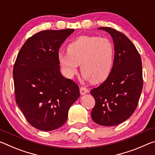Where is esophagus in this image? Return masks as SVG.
Returning <instances> with one entry per match:
<instances>
[{
  "mask_svg": "<svg viewBox=\"0 0 155 155\" xmlns=\"http://www.w3.org/2000/svg\"><path fill=\"white\" fill-rule=\"evenodd\" d=\"M80 93L81 95H83V94H85L87 93H89V90L87 88H86L85 87H81L80 88Z\"/></svg>",
  "mask_w": 155,
  "mask_h": 155,
  "instance_id": "esophagus-1",
  "label": "esophagus"
}]
</instances>
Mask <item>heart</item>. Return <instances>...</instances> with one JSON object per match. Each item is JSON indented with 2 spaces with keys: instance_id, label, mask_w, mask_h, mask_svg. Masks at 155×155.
I'll list each match as a JSON object with an SVG mask.
<instances>
[{
  "instance_id": "1",
  "label": "heart",
  "mask_w": 155,
  "mask_h": 155,
  "mask_svg": "<svg viewBox=\"0 0 155 155\" xmlns=\"http://www.w3.org/2000/svg\"><path fill=\"white\" fill-rule=\"evenodd\" d=\"M114 53V44L108 38L81 35L68 44L66 54H59V62L66 77L77 74L81 64L84 77L91 83H98L111 73Z\"/></svg>"
}]
</instances>
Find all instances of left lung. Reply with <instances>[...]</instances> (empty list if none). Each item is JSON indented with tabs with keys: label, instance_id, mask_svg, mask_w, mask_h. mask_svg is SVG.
<instances>
[{
	"label": "left lung",
	"instance_id": "left-lung-1",
	"mask_svg": "<svg viewBox=\"0 0 155 155\" xmlns=\"http://www.w3.org/2000/svg\"><path fill=\"white\" fill-rule=\"evenodd\" d=\"M108 32L114 44V61L107 79L91 90L95 99L91 118L102 126H115L134 113L143 88L140 54L124 34L111 27H101Z\"/></svg>",
	"mask_w": 155,
	"mask_h": 155
}]
</instances>
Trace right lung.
Here are the masks:
<instances>
[{
  "label": "right lung",
  "instance_id": "add662e5",
  "mask_svg": "<svg viewBox=\"0 0 155 155\" xmlns=\"http://www.w3.org/2000/svg\"><path fill=\"white\" fill-rule=\"evenodd\" d=\"M73 28L45 30L23 44L14 65L15 101L27 122L50 131L65 124L80 96L78 85L60 72L59 50Z\"/></svg>",
  "mask_w": 155,
  "mask_h": 155
}]
</instances>
